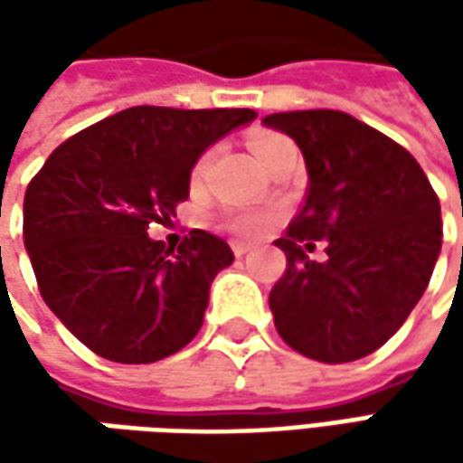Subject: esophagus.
Wrapping results in <instances>:
<instances>
[{
  "instance_id": "1",
  "label": "esophagus",
  "mask_w": 463,
  "mask_h": 463,
  "mask_svg": "<svg viewBox=\"0 0 463 463\" xmlns=\"http://www.w3.org/2000/svg\"><path fill=\"white\" fill-rule=\"evenodd\" d=\"M232 250H234L237 258H244V255L250 252V244H247V241H232Z\"/></svg>"
}]
</instances>
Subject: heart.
<instances>
[{
	"label": "heart",
	"mask_w": 463,
	"mask_h": 463,
	"mask_svg": "<svg viewBox=\"0 0 463 463\" xmlns=\"http://www.w3.org/2000/svg\"><path fill=\"white\" fill-rule=\"evenodd\" d=\"M291 146H294L291 138L278 134V131H258V134H252V149H255V154H258V159L262 165H268L278 152L291 149ZM213 154H216V149L211 146V149H205V152L195 159L193 175H190V177H193V185H198L205 177V172L211 167ZM222 222L232 234H240V237H260V234H265V232L276 223V213H273V211H265V208H229V211H223L222 213Z\"/></svg>",
	"instance_id": "heart-1"
}]
</instances>
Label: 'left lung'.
<instances>
[{
    "instance_id": "1",
    "label": "left lung",
    "mask_w": 463,
    "mask_h": 463,
    "mask_svg": "<svg viewBox=\"0 0 463 463\" xmlns=\"http://www.w3.org/2000/svg\"><path fill=\"white\" fill-rule=\"evenodd\" d=\"M309 169L301 211L276 244L286 273L270 291L278 335L322 364H350L404 325L440 252V203L418 159L340 110L262 118ZM317 241L328 260H308Z\"/></svg>"
}]
</instances>
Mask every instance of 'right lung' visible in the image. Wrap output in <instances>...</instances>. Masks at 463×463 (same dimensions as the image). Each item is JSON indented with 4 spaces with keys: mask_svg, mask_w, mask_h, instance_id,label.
<instances>
[{
    "mask_svg": "<svg viewBox=\"0 0 463 463\" xmlns=\"http://www.w3.org/2000/svg\"><path fill=\"white\" fill-rule=\"evenodd\" d=\"M258 116L250 108L136 105L56 146L30 180L23 237L38 291L80 343L116 364H154L198 335L232 247L193 229L149 240L190 195L195 159Z\"/></svg>",
    "mask_w": 463,
    "mask_h": 463,
    "instance_id": "obj_1",
    "label": "right lung"
}]
</instances>
